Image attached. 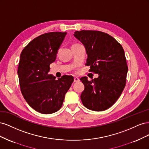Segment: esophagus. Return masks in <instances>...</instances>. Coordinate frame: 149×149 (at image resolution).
<instances>
[{
    "label": "esophagus",
    "mask_w": 149,
    "mask_h": 149,
    "mask_svg": "<svg viewBox=\"0 0 149 149\" xmlns=\"http://www.w3.org/2000/svg\"><path fill=\"white\" fill-rule=\"evenodd\" d=\"M78 81H79V79L78 78H77V77H74V82L76 83V82H78Z\"/></svg>",
    "instance_id": "esophagus-1"
}]
</instances>
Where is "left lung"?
<instances>
[{
  "mask_svg": "<svg viewBox=\"0 0 149 149\" xmlns=\"http://www.w3.org/2000/svg\"><path fill=\"white\" fill-rule=\"evenodd\" d=\"M74 36L81 42L88 55L89 71L99 74L89 81L80 79L84 85L81 94L83 105L94 111L111 107L124 90L128 67L124 49L112 36L100 31H76Z\"/></svg>",
  "mask_w": 149,
  "mask_h": 149,
  "instance_id": "obj_1",
  "label": "left lung"
}]
</instances>
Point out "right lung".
<instances>
[{"label":"right lung","mask_w":149,"mask_h":149,"mask_svg":"<svg viewBox=\"0 0 149 149\" xmlns=\"http://www.w3.org/2000/svg\"><path fill=\"white\" fill-rule=\"evenodd\" d=\"M66 32H49L34 38L20 54L18 67L22 95L29 106L40 113L52 114L63 105L65 96L74 81L72 76L56 77L49 74V65Z\"/></svg>","instance_id":"obj_1"}]
</instances>
